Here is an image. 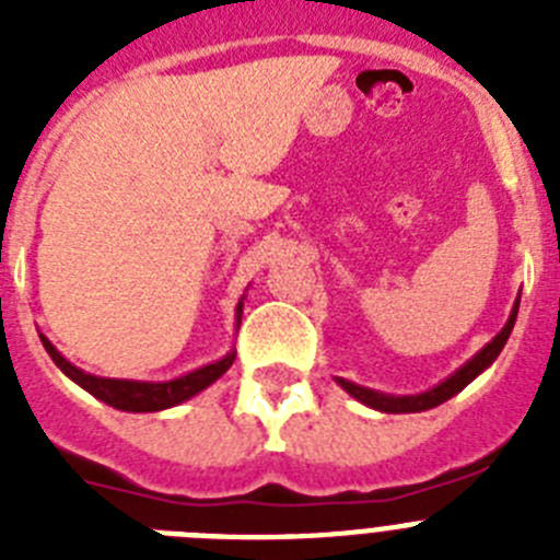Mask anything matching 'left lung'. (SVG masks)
Returning <instances> with one entry per match:
<instances>
[{"label": "left lung", "instance_id": "left-lung-1", "mask_svg": "<svg viewBox=\"0 0 560 560\" xmlns=\"http://www.w3.org/2000/svg\"><path fill=\"white\" fill-rule=\"evenodd\" d=\"M516 314H518V300H516V305H513V311H511V316H508V323H504V328L499 330V334L493 336V339L488 341V345H485V348L479 350V353L474 355L471 361H465V364L457 370V373L448 375L446 381H440L438 387H432V389H429V393H420V395H387V393H375V389H368V387H359V384H353V381H348V378H336V384H339V387L345 389V393L353 395L355 400H361L364 407L378 409V412H389V415L427 412V409L440 407L443 400L454 398V395H457L459 389L468 387V384H471V381L477 378V375L482 373L485 368H491L493 361H497V355L502 353L508 336H511L513 323H516Z\"/></svg>", "mask_w": 560, "mask_h": 560}]
</instances>
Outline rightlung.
<instances>
[{"mask_svg": "<svg viewBox=\"0 0 560 560\" xmlns=\"http://www.w3.org/2000/svg\"><path fill=\"white\" fill-rule=\"evenodd\" d=\"M241 314H244V300L237 303V323H241ZM42 345L49 353V359L58 364V370L75 381L78 387L86 389L89 395H95L97 400H103V404H108V407L122 409V412H160V409L176 407V404H182V400L192 398V395H199L201 389L210 387L212 381H219L221 375L232 368V361H235V353L230 350L224 359L212 361V364H207V368L192 370V373L173 381L101 378V375L83 373V370H78L75 364H69L47 336H42Z\"/></svg>", "mask_w": 560, "mask_h": 560, "instance_id": "add662e5", "label": "right lung"}]
</instances>
